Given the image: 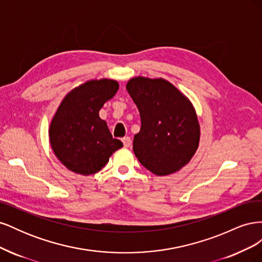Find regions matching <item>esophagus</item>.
Segmentation results:
<instances>
[{
  "label": "esophagus",
  "instance_id": "1",
  "mask_svg": "<svg viewBox=\"0 0 262 262\" xmlns=\"http://www.w3.org/2000/svg\"><path fill=\"white\" fill-rule=\"evenodd\" d=\"M122 142H123L124 147H129L131 145V139L129 137H124L122 139Z\"/></svg>",
  "mask_w": 262,
  "mask_h": 262
}]
</instances>
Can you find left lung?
<instances>
[{
	"label": "left lung",
	"mask_w": 262,
	"mask_h": 262,
	"mask_svg": "<svg viewBox=\"0 0 262 262\" xmlns=\"http://www.w3.org/2000/svg\"><path fill=\"white\" fill-rule=\"evenodd\" d=\"M126 91L141 117L140 132L133 139L139 162L157 176L184 167L200 140V125L191 102L163 78H131Z\"/></svg>",
	"instance_id": "left-lung-1"
}]
</instances>
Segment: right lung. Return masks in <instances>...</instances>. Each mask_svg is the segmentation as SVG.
Masks as SVG:
<instances>
[{
	"mask_svg": "<svg viewBox=\"0 0 262 262\" xmlns=\"http://www.w3.org/2000/svg\"><path fill=\"white\" fill-rule=\"evenodd\" d=\"M119 89L114 80H94L71 91L62 100L49 130L51 147L59 161L80 175H93L123 146L114 139L99 110Z\"/></svg>",
	"mask_w": 262,
	"mask_h": 262,
	"instance_id": "1",
	"label": "right lung"
}]
</instances>
